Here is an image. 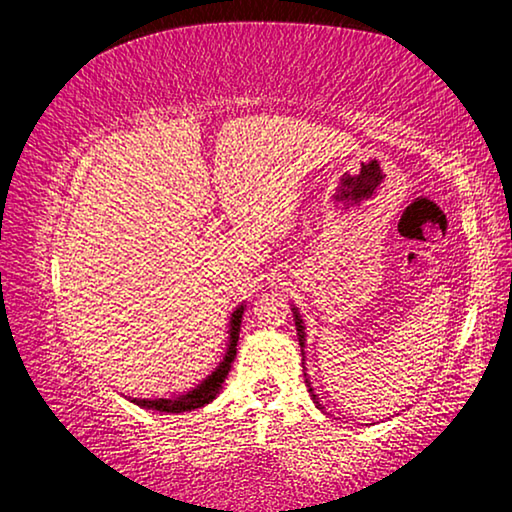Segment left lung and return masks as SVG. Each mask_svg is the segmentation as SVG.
I'll list each match as a JSON object with an SVG mask.
<instances>
[{"label":"left lung","instance_id":"1","mask_svg":"<svg viewBox=\"0 0 512 512\" xmlns=\"http://www.w3.org/2000/svg\"><path fill=\"white\" fill-rule=\"evenodd\" d=\"M291 311H293V320H296V332H298V341H300V350H302V348H305V336H307V334H305V323H302V318H300V314H298V309H296V307H291ZM302 354H305V352H302ZM302 361H305V359H302ZM305 377H307V372H305ZM305 384H307V388H309L311 400H314V404L318 406V409L323 411L325 406L318 402V395L314 393V388H311V381H309V379H305Z\"/></svg>","mask_w":512,"mask_h":512}]
</instances>
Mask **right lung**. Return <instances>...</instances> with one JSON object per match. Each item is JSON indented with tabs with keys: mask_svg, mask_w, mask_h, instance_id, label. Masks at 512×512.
<instances>
[{
	"mask_svg": "<svg viewBox=\"0 0 512 512\" xmlns=\"http://www.w3.org/2000/svg\"><path fill=\"white\" fill-rule=\"evenodd\" d=\"M241 316H244V305H239L235 311H232L230 318V339H228V350H225V357L214 368L212 375H207L201 384L185 395L178 397H158V400H140V397H133V404L142 406V409H153L160 413H185V411H194L201 409V406L210 404L216 395L221 391V384L228 377V370L232 366V361L237 357V341H239V329H241Z\"/></svg>",
	"mask_w": 512,
	"mask_h": 512,
	"instance_id": "1",
	"label": "right lung"
}]
</instances>
